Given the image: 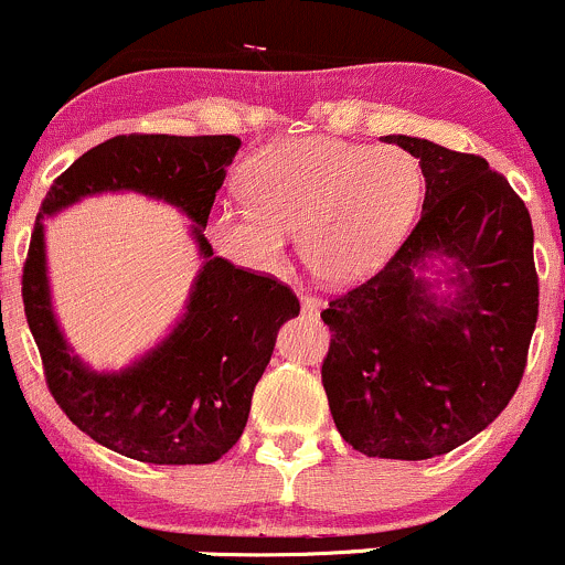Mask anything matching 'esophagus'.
<instances>
[{
	"instance_id": "obj_1",
	"label": "esophagus",
	"mask_w": 565,
	"mask_h": 565,
	"mask_svg": "<svg viewBox=\"0 0 565 565\" xmlns=\"http://www.w3.org/2000/svg\"><path fill=\"white\" fill-rule=\"evenodd\" d=\"M321 307H323V301L318 299V296H312V294L301 296V312H305V316L316 318L318 312H321Z\"/></svg>"
}]
</instances>
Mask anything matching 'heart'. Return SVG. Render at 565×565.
<instances>
[{
	"mask_svg": "<svg viewBox=\"0 0 565 565\" xmlns=\"http://www.w3.org/2000/svg\"><path fill=\"white\" fill-rule=\"evenodd\" d=\"M244 201H223L209 236L255 269L280 266L288 231L299 228L305 264L348 285L381 269L413 228L424 168L403 147H367L301 136L258 149L242 171Z\"/></svg>",
	"mask_w": 565,
	"mask_h": 565,
	"instance_id": "1",
	"label": "heart"
}]
</instances>
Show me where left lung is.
<instances>
[{"mask_svg":"<svg viewBox=\"0 0 565 565\" xmlns=\"http://www.w3.org/2000/svg\"><path fill=\"white\" fill-rule=\"evenodd\" d=\"M386 141L422 162V217L381 271L321 312L331 331L321 377L345 444L429 459L490 427L520 386L539 318L533 225L484 157ZM429 257L450 260L449 300L417 275Z\"/></svg>","mask_w":565,"mask_h":565,"instance_id":"left-lung-1","label":"left lung"}]
</instances>
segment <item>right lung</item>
Listing matches in <instances>:
<instances>
[{"mask_svg": "<svg viewBox=\"0 0 565 565\" xmlns=\"http://www.w3.org/2000/svg\"><path fill=\"white\" fill-rule=\"evenodd\" d=\"M239 147L236 136H116L81 154L43 198L23 264V312L56 405L116 455L149 465L217 462L242 438L277 331L299 316L288 285L236 269L203 236ZM121 189L182 207L196 223L204 266L189 312L160 347L130 369L95 373L68 351L55 323L42 220L86 194Z\"/></svg>", "mask_w": 565, "mask_h": 565, "instance_id": "1", "label": "right lung"}]
</instances>
